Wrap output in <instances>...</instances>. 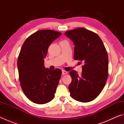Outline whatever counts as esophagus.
<instances>
[{
  "label": "esophagus",
  "mask_w": 124,
  "mask_h": 124,
  "mask_svg": "<svg viewBox=\"0 0 124 124\" xmlns=\"http://www.w3.org/2000/svg\"><path fill=\"white\" fill-rule=\"evenodd\" d=\"M62 74H63V75H64V74H66L67 73V72H66V70H62Z\"/></svg>",
  "instance_id": "esophagus-1"
}]
</instances>
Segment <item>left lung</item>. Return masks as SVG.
<instances>
[{
	"label": "left lung",
	"instance_id": "8db88e82",
	"mask_svg": "<svg viewBox=\"0 0 124 124\" xmlns=\"http://www.w3.org/2000/svg\"><path fill=\"white\" fill-rule=\"evenodd\" d=\"M64 34L75 45L74 59L84 64L80 74L74 70L70 72V96L77 101L90 102L100 95L107 80V52L100 37L86 29L80 27L67 31Z\"/></svg>",
	"mask_w": 124,
	"mask_h": 124
}]
</instances>
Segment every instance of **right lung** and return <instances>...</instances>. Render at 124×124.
<instances>
[{
  "instance_id": "right-lung-1",
  "label": "right lung",
  "mask_w": 124,
  "mask_h": 124,
  "mask_svg": "<svg viewBox=\"0 0 124 124\" xmlns=\"http://www.w3.org/2000/svg\"><path fill=\"white\" fill-rule=\"evenodd\" d=\"M61 33L40 30L25 40L17 60L19 80L24 95L37 104H45L54 97L62 75L60 69L46 68L44 58L50 44Z\"/></svg>"
}]
</instances>
